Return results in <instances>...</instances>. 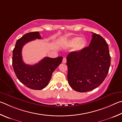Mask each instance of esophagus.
I'll return each instance as SVG.
<instances>
[{
  "instance_id": "esophagus-1",
  "label": "esophagus",
  "mask_w": 122,
  "mask_h": 122,
  "mask_svg": "<svg viewBox=\"0 0 122 122\" xmlns=\"http://www.w3.org/2000/svg\"><path fill=\"white\" fill-rule=\"evenodd\" d=\"M63 63L64 64H65L66 63V58H63V61H62Z\"/></svg>"
}]
</instances>
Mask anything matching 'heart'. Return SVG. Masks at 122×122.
<instances>
[{
	"label": "heart",
	"mask_w": 122,
	"mask_h": 122,
	"mask_svg": "<svg viewBox=\"0 0 122 122\" xmlns=\"http://www.w3.org/2000/svg\"><path fill=\"white\" fill-rule=\"evenodd\" d=\"M87 44L86 38H81L79 36H76L72 38L67 42L66 46L68 47L76 46V49L77 51H80L85 48Z\"/></svg>",
	"instance_id": "heart-1"
}]
</instances>
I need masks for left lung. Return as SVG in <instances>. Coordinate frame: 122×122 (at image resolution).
<instances>
[{
    "label": "left lung",
    "mask_w": 122,
    "mask_h": 122,
    "mask_svg": "<svg viewBox=\"0 0 122 122\" xmlns=\"http://www.w3.org/2000/svg\"><path fill=\"white\" fill-rule=\"evenodd\" d=\"M92 33L88 46L73 51L66 57L68 82L78 92H87L100 86L110 66L108 44L101 36Z\"/></svg>",
    "instance_id": "1"
}]
</instances>
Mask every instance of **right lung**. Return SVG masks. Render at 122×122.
<instances>
[{"instance_id":"right-lung-1","label":"right lung","mask_w":122,"mask_h":122,"mask_svg":"<svg viewBox=\"0 0 122 122\" xmlns=\"http://www.w3.org/2000/svg\"><path fill=\"white\" fill-rule=\"evenodd\" d=\"M36 39H41L38 31L25 34L17 40L13 50L12 65L17 78L29 88L41 90L48 85L53 72L61 63L63 57L55 58L45 57L33 65L25 64L22 57V49L27 43Z\"/></svg>"}]
</instances>
